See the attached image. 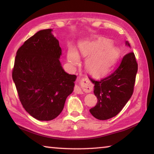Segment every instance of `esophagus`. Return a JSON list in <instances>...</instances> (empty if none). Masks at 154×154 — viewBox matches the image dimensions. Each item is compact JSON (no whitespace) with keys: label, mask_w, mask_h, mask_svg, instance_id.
<instances>
[{"label":"esophagus","mask_w":154,"mask_h":154,"mask_svg":"<svg viewBox=\"0 0 154 154\" xmlns=\"http://www.w3.org/2000/svg\"><path fill=\"white\" fill-rule=\"evenodd\" d=\"M79 83L81 85V87L84 91L85 92H90L92 90V84L87 78H83L80 80ZM74 92L77 94H82V90L80 89L79 86L76 85L74 88Z\"/></svg>","instance_id":"obj_1"}]
</instances>
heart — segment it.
Masks as SVG:
<instances>
[{
  "label": "heart",
  "instance_id": "b5f03b06",
  "mask_svg": "<svg viewBox=\"0 0 154 154\" xmlns=\"http://www.w3.org/2000/svg\"><path fill=\"white\" fill-rule=\"evenodd\" d=\"M81 52L83 56H90L85 61V69L95 77L107 74L119 56L117 49L106 41L83 44L81 46ZM68 59L75 64L79 61V56L75 51H71L68 54Z\"/></svg>",
  "mask_w": 154,
  "mask_h": 154
}]
</instances>
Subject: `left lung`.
<instances>
[{
  "label": "left lung",
  "mask_w": 154,
  "mask_h": 154,
  "mask_svg": "<svg viewBox=\"0 0 154 154\" xmlns=\"http://www.w3.org/2000/svg\"><path fill=\"white\" fill-rule=\"evenodd\" d=\"M126 45L130 48L128 41ZM138 71V64L134 52L125 55L118 68L104 79L95 80L89 77L94 84V93L98 99L90 113L100 120L110 119L118 115L131 98Z\"/></svg>",
  "instance_id": "left-lung-1"
}]
</instances>
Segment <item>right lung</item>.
Instances as JSON below:
<instances>
[{
  "label": "right lung",
  "mask_w": 154,
  "mask_h": 154,
  "mask_svg": "<svg viewBox=\"0 0 154 154\" xmlns=\"http://www.w3.org/2000/svg\"><path fill=\"white\" fill-rule=\"evenodd\" d=\"M51 31L40 30L25 41L17 51L12 71L23 107L41 121L59 116L77 78L62 69V49Z\"/></svg>",
  "instance_id": "1"
}]
</instances>
